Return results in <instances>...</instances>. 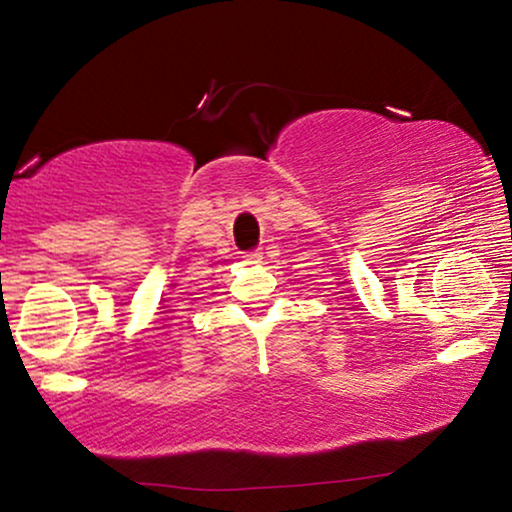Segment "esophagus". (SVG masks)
Listing matches in <instances>:
<instances>
[{"label": "esophagus", "mask_w": 512, "mask_h": 512, "mask_svg": "<svg viewBox=\"0 0 512 512\" xmlns=\"http://www.w3.org/2000/svg\"><path fill=\"white\" fill-rule=\"evenodd\" d=\"M242 258H244V263H247V265H254V263H261L263 254L258 249H254V251H247V254H244Z\"/></svg>", "instance_id": "obj_1"}]
</instances>
